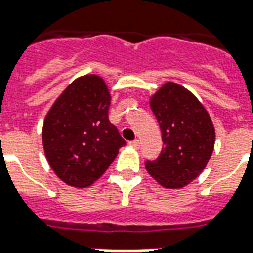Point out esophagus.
I'll return each instance as SVG.
<instances>
[{
    "mask_svg": "<svg viewBox=\"0 0 253 253\" xmlns=\"http://www.w3.org/2000/svg\"><path fill=\"white\" fill-rule=\"evenodd\" d=\"M130 145H131L132 148L138 149L139 146H141V142H139V139H134V141H131V142H130Z\"/></svg>",
    "mask_w": 253,
    "mask_h": 253,
    "instance_id": "obj_1",
    "label": "esophagus"
}]
</instances>
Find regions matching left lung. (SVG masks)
Returning a JSON list of instances; mask_svg holds the SVG:
<instances>
[{"label": "left lung", "mask_w": 253, "mask_h": 253, "mask_svg": "<svg viewBox=\"0 0 253 253\" xmlns=\"http://www.w3.org/2000/svg\"><path fill=\"white\" fill-rule=\"evenodd\" d=\"M163 137V149L145 167L165 188H181L201 175L211 157L215 132L210 116L194 94L165 84L150 100Z\"/></svg>", "instance_id": "left-lung-1"}]
</instances>
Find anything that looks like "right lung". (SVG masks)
<instances>
[{"instance_id": "right-lung-1", "label": "right lung", "mask_w": 253, "mask_h": 253, "mask_svg": "<svg viewBox=\"0 0 253 253\" xmlns=\"http://www.w3.org/2000/svg\"><path fill=\"white\" fill-rule=\"evenodd\" d=\"M110 101L104 81L85 76L73 81L47 114L44 153L55 175L69 186H90L126 145L108 119Z\"/></svg>"}]
</instances>
